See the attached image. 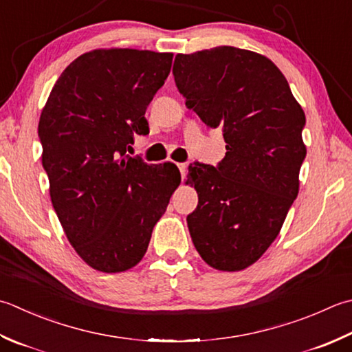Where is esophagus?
Here are the masks:
<instances>
[{
  "label": "esophagus",
  "mask_w": 352,
  "mask_h": 352,
  "mask_svg": "<svg viewBox=\"0 0 352 352\" xmlns=\"http://www.w3.org/2000/svg\"><path fill=\"white\" fill-rule=\"evenodd\" d=\"M177 166H178V169H180L182 177L184 178L186 177V169H188V164H186V163H177Z\"/></svg>",
  "instance_id": "esophagus-1"
}]
</instances>
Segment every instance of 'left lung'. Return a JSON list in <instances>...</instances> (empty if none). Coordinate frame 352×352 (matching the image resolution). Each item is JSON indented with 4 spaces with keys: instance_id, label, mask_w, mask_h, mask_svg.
<instances>
[{
    "instance_id": "obj_1",
    "label": "left lung",
    "mask_w": 352,
    "mask_h": 352,
    "mask_svg": "<svg viewBox=\"0 0 352 352\" xmlns=\"http://www.w3.org/2000/svg\"><path fill=\"white\" fill-rule=\"evenodd\" d=\"M186 107L221 128L226 157L189 166L198 192L188 227L217 270L252 265L276 239L299 192L305 114L270 59L235 47L177 54L172 68Z\"/></svg>"
}]
</instances>
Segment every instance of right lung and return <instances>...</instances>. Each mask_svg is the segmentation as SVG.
I'll list each match as a JSON object with an SVG mask.
<instances>
[{
	"label": "right lung",
	"instance_id": "add662e5",
	"mask_svg": "<svg viewBox=\"0 0 352 352\" xmlns=\"http://www.w3.org/2000/svg\"><path fill=\"white\" fill-rule=\"evenodd\" d=\"M172 53L94 50L68 65L39 119L43 166L64 232L99 272L140 263L180 184L175 164H148L126 151L149 134L146 108L166 80Z\"/></svg>",
	"mask_w": 352,
	"mask_h": 352
}]
</instances>
